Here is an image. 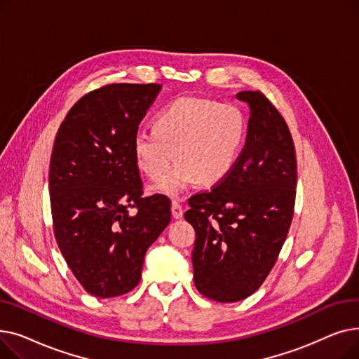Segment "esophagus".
Wrapping results in <instances>:
<instances>
[{"label": "esophagus", "instance_id": "34e87169", "mask_svg": "<svg viewBox=\"0 0 359 359\" xmlns=\"http://www.w3.org/2000/svg\"><path fill=\"white\" fill-rule=\"evenodd\" d=\"M172 215H173L175 219H180V218L183 217V208H182V205H180L179 202H176V201L172 202Z\"/></svg>", "mask_w": 359, "mask_h": 359}]
</instances>
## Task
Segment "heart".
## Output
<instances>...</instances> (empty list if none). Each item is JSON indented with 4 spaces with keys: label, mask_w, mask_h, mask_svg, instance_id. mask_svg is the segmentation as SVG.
Returning a JSON list of instances; mask_svg holds the SVG:
<instances>
[{
    "label": "heart",
    "mask_w": 359,
    "mask_h": 359,
    "mask_svg": "<svg viewBox=\"0 0 359 359\" xmlns=\"http://www.w3.org/2000/svg\"><path fill=\"white\" fill-rule=\"evenodd\" d=\"M244 138L241 111L227 103L205 97H179L156 118L154 128L138 129L132 140L137 165L153 187L177 198L187 186L201 182L211 186L233 170Z\"/></svg>",
    "instance_id": "obj_1"
}]
</instances>
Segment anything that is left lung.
<instances>
[{"mask_svg": "<svg viewBox=\"0 0 359 359\" xmlns=\"http://www.w3.org/2000/svg\"><path fill=\"white\" fill-rule=\"evenodd\" d=\"M236 97L250 109L246 144L211 192L189 199L198 291L218 303L252 295L284 246L294 215L297 160L290 129L260 91Z\"/></svg>", "mask_w": 359, "mask_h": 359, "instance_id": "1", "label": "left lung"}]
</instances>
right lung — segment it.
Wrapping results in <instances>:
<instances>
[{"mask_svg": "<svg viewBox=\"0 0 359 359\" xmlns=\"http://www.w3.org/2000/svg\"><path fill=\"white\" fill-rule=\"evenodd\" d=\"M160 84H109L75 103L56 134L49 196L53 233L83 288L110 298L134 290L167 227L164 195L142 198L132 140Z\"/></svg>", "mask_w": 359, "mask_h": 359, "instance_id": "obj_1", "label": "right lung"}]
</instances>
